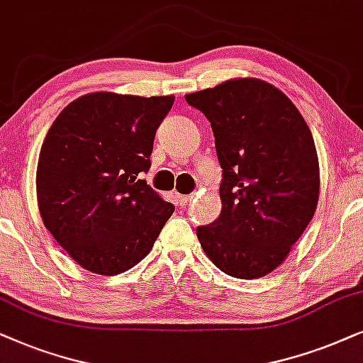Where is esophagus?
I'll list each match as a JSON object with an SVG mask.
<instances>
[{
  "mask_svg": "<svg viewBox=\"0 0 363 363\" xmlns=\"http://www.w3.org/2000/svg\"><path fill=\"white\" fill-rule=\"evenodd\" d=\"M176 201H177V204H179V206L184 207V206H187V202L191 201V196H182V194H177V196H176Z\"/></svg>",
  "mask_w": 363,
  "mask_h": 363,
  "instance_id": "obj_1",
  "label": "esophagus"
}]
</instances>
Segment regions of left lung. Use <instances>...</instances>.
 I'll list each match as a JSON object with an SVG mask.
<instances>
[{"mask_svg": "<svg viewBox=\"0 0 363 363\" xmlns=\"http://www.w3.org/2000/svg\"><path fill=\"white\" fill-rule=\"evenodd\" d=\"M186 101L209 119L222 167V211L197 227V239L230 277H264L286 260L315 212L320 176L311 129L282 91L255 77Z\"/></svg>", "mask_w": 363, "mask_h": 363, "instance_id": "obj_1", "label": "left lung"}]
</instances>
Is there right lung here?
<instances>
[{"label": "right lung", "instance_id": "right-lung-1", "mask_svg": "<svg viewBox=\"0 0 363 363\" xmlns=\"http://www.w3.org/2000/svg\"><path fill=\"white\" fill-rule=\"evenodd\" d=\"M174 96L89 93L67 104L48 131L36 169L46 229L81 267L131 269L151 252L172 216L141 179Z\"/></svg>", "mask_w": 363, "mask_h": 363}]
</instances>
